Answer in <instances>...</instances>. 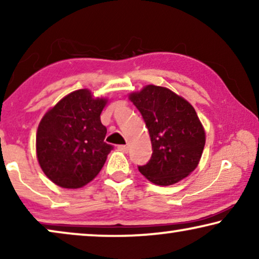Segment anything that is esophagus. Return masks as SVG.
<instances>
[{
    "label": "esophagus",
    "mask_w": 259,
    "mask_h": 259,
    "mask_svg": "<svg viewBox=\"0 0 259 259\" xmlns=\"http://www.w3.org/2000/svg\"><path fill=\"white\" fill-rule=\"evenodd\" d=\"M128 145H120L119 150H121L122 152H128Z\"/></svg>",
    "instance_id": "1"
}]
</instances>
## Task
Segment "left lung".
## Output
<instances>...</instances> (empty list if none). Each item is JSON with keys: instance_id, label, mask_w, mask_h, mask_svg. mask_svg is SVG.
I'll list each match as a JSON object with an SVG mask.
<instances>
[{"instance_id": "8db88e82", "label": "left lung", "mask_w": 259, "mask_h": 259, "mask_svg": "<svg viewBox=\"0 0 259 259\" xmlns=\"http://www.w3.org/2000/svg\"><path fill=\"white\" fill-rule=\"evenodd\" d=\"M150 133L152 157L138 166L155 185L180 182L198 166L205 146V131L190 102L168 88L148 84L130 95Z\"/></svg>"}]
</instances>
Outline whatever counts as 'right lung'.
<instances>
[{
  "label": "right lung",
  "mask_w": 259,
  "mask_h": 259,
  "mask_svg": "<svg viewBox=\"0 0 259 259\" xmlns=\"http://www.w3.org/2000/svg\"><path fill=\"white\" fill-rule=\"evenodd\" d=\"M106 99L88 90L66 95L46 113L36 133V155L45 175L65 189H79L101 171L112 145L100 114Z\"/></svg>",
  "instance_id": "1"
}]
</instances>
